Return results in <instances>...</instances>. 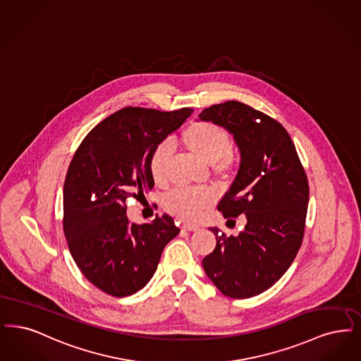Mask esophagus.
<instances>
[{"label": "esophagus", "mask_w": 361, "mask_h": 361, "mask_svg": "<svg viewBox=\"0 0 361 361\" xmlns=\"http://www.w3.org/2000/svg\"><path fill=\"white\" fill-rule=\"evenodd\" d=\"M182 229H183V231H188V232H195V231L200 229V226H197V225H194V224L185 222V224H182Z\"/></svg>", "instance_id": "obj_1"}]
</instances>
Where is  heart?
Segmentation results:
<instances>
[{"mask_svg":"<svg viewBox=\"0 0 361 361\" xmlns=\"http://www.w3.org/2000/svg\"><path fill=\"white\" fill-rule=\"evenodd\" d=\"M178 142L185 151L204 164H212L214 173H225L233 166L231 137L228 132L217 124L209 121L192 123L180 133ZM170 157L171 151L166 144L157 147L149 157V173L157 186L167 183ZM213 201L214 194L210 190L175 188L166 195L164 204L180 219L197 221L204 216Z\"/></svg>","mask_w":361,"mask_h":361,"instance_id":"obj_1","label":"heart"}]
</instances>
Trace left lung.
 I'll return each instance as SVG.
<instances>
[{"label": "left lung", "mask_w": 361, "mask_h": 361, "mask_svg": "<svg viewBox=\"0 0 361 361\" xmlns=\"http://www.w3.org/2000/svg\"><path fill=\"white\" fill-rule=\"evenodd\" d=\"M198 117L233 136L240 166L219 210L229 220L241 214L247 219L237 237L210 228L217 244L202 267L224 295L251 298L278 282L298 253L309 202L307 178L290 135L264 113L228 101Z\"/></svg>", "instance_id": "obj_1"}]
</instances>
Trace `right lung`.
I'll return each mask as SVG.
<instances>
[{
  "instance_id": "obj_1",
  "label": "right lung",
  "mask_w": 361,
  "mask_h": 361,
  "mask_svg": "<svg viewBox=\"0 0 361 361\" xmlns=\"http://www.w3.org/2000/svg\"><path fill=\"white\" fill-rule=\"evenodd\" d=\"M192 109L124 108L80 142L63 186V231L74 262L111 297L141 290L157 271L164 247L180 229L163 214L139 225L126 217L128 197L152 190L149 157Z\"/></svg>"
}]
</instances>
